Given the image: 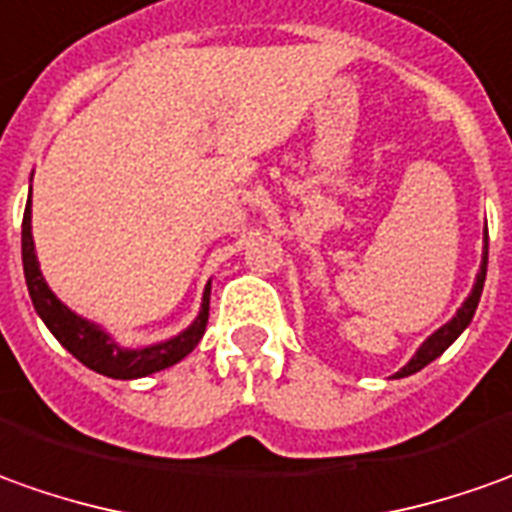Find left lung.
<instances>
[{
    "label": "left lung",
    "mask_w": 512,
    "mask_h": 512,
    "mask_svg": "<svg viewBox=\"0 0 512 512\" xmlns=\"http://www.w3.org/2000/svg\"><path fill=\"white\" fill-rule=\"evenodd\" d=\"M485 245H482V264H479V273H476V281H473L471 293H468V298L462 301V307L456 310V315L448 321V324H442L437 332H431L428 338H425L423 344H420V349L411 355V360H408L406 366L397 372L394 377H408L414 375V372H420V369H425L431 360H437L448 349V346L454 344L456 338L468 329V324L473 321V312H476V307H479V298H482V287H485V276H488V225H485V239H482Z\"/></svg>",
    "instance_id": "left-lung-1"
}]
</instances>
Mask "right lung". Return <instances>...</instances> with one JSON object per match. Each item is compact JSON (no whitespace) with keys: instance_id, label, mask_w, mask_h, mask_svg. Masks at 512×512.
Listing matches in <instances>:
<instances>
[{"instance_id":"right-lung-1","label":"right lung","mask_w":512,"mask_h":512,"mask_svg":"<svg viewBox=\"0 0 512 512\" xmlns=\"http://www.w3.org/2000/svg\"><path fill=\"white\" fill-rule=\"evenodd\" d=\"M22 264H24V281L30 290V301L39 312V318L47 324V329L56 335V341L72 358H78L87 369L98 375L115 377V380H137V377L154 375L160 369H168L174 363L194 352V346L200 344L208 324V304H211V281L202 290V304L197 318L177 335H171L166 341L129 349L120 346L101 324L81 318L78 312H72L61 298L50 290V284L44 279L36 256V242H33V205L27 197L22 219Z\"/></svg>"}]
</instances>
